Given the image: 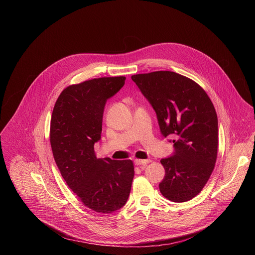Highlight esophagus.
I'll return each mask as SVG.
<instances>
[{
    "mask_svg": "<svg viewBox=\"0 0 255 255\" xmlns=\"http://www.w3.org/2000/svg\"><path fill=\"white\" fill-rule=\"evenodd\" d=\"M148 163H150V160H141V159H135L134 160V164L136 166H142L144 167Z\"/></svg>",
    "mask_w": 255,
    "mask_h": 255,
    "instance_id": "1",
    "label": "esophagus"
}]
</instances>
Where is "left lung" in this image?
Listing matches in <instances>:
<instances>
[{
  "instance_id": "8db88e82",
  "label": "left lung",
  "mask_w": 255,
  "mask_h": 255,
  "mask_svg": "<svg viewBox=\"0 0 255 255\" xmlns=\"http://www.w3.org/2000/svg\"><path fill=\"white\" fill-rule=\"evenodd\" d=\"M131 79L155 110L162 134L175 137L174 155L161 160L165 178L160 191L173 202L188 201L215 167L218 119L213 103L195 81L174 72L139 73Z\"/></svg>"
}]
</instances>
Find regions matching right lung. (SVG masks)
<instances>
[{
  "instance_id": "right-lung-1",
  "label": "right lung",
  "mask_w": 255,
  "mask_h": 255,
  "mask_svg": "<svg viewBox=\"0 0 255 255\" xmlns=\"http://www.w3.org/2000/svg\"><path fill=\"white\" fill-rule=\"evenodd\" d=\"M125 76L100 77L65 88L51 118L50 142L62 177L80 201L112 213L128 201L134 176L131 160L97 159L104 107L125 84Z\"/></svg>"
}]
</instances>
